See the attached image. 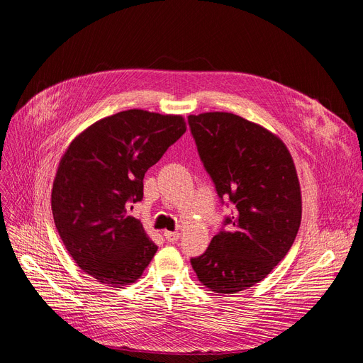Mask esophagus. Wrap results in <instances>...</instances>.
I'll use <instances>...</instances> for the list:
<instances>
[{
    "label": "esophagus",
    "instance_id": "esophagus-1",
    "mask_svg": "<svg viewBox=\"0 0 363 363\" xmlns=\"http://www.w3.org/2000/svg\"><path fill=\"white\" fill-rule=\"evenodd\" d=\"M163 237L167 242H177L179 240V233H172V231H164Z\"/></svg>",
    "mask_w": 363,
    "mask_h": 363
}]
</instances>
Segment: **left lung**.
Masks as SVG:
<instances>
[{
    "label": "left lung",
    "mask_w": 363,
    "mask_h": 363,
    "mask_svg": "<svg viewBox=\"0 0 363 363\" xmlns=\"http://www.w3.org/2000/svg\"><path fill=\"white\" fill-rule=\"evenodd\" d=\"M199 156L219 199L235 211L207 250L191 259L199 281L220 294L268 277L296 240L301 193L285 144L263 126L225 111L188 116Z\"/></svg>",
    "instance_id": "1"
}]
</instances>
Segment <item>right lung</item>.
I'll return each mask as SVG.
<instances>
[{"instance_id": "1", "label": "right lung", "mask_w": 363, "mask_h": 363, "mask_svg": "<svg viewBox=\"0 0 363 363\" xmlns=\"http://www.w3.org/2000/svg\"><path fill=\"white\" fill-rule=\"evenodd\" d=\"M185 130L178 114L121 111L79 133L59 163L55 228L79 268L107 287L135 282L157 252L128 208L143 200L145 172Z\"/></svg>"}]
</instances>
